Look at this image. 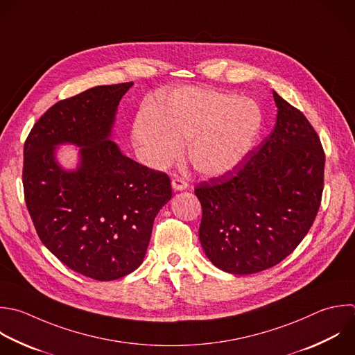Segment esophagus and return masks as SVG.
<instances>
[{
    "instance_id": "34e87169",
    "label": "esophagus",
    "mask_w": 355,
    "mask_h": 355,
    "mask_svg": "<svg viewBox=\"0 0 355 355\" xmlns=\"http://www.w3.org/2000/svg\"><path fill=\"white\" fill-rule=\"evenodd\" d=\"M172 187H173V190H176V191L186 190V189H187V182H184V180L180 179V178H173V179H172Z\"/></svg>"
}]
</instances>
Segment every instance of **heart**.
<instances>
[{
	"label": "heart",
	"instance_id": "obj_1",
	"mask_svg": "<svg viewBox=\"0 0 355 355\" xmlns=\"http://www.w3.org/2000/svg\"><path fill=\"white\" fill-rule=\"evenodd\" d=\"M263 129L259 104L239 94L202 87L172 92L157 118L140 114L132 139L146 161L164 168L183 151L202 175L220 176L237 168L254 150Z\"/></svg>",
	"mask_w": 355,
	"mask_h": 355
}]
</instances>
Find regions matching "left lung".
Returning a JSON list of instances; mask_svg holds the SVG:
<instances>
[{"instance_id": "8db88e82", "label": "left lung", "mask_w": 355, "mask_h": 355, "mask_svg": "<svg viewBox=\"0 0 355 355\" xmlns=\"http://www.w3.org/2000/svg\"><path fill=\"white\" fill-rule=\"evenodd\" d=\"M276 125L233 171L194 190L202 207L201 247L220 270L250 275L290 255L318 214L324 153L297 108L273 92Z\"/></svg>"}]
</instances>
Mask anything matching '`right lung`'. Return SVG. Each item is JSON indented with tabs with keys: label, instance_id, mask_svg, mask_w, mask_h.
I'll use <instances>...</instances> for the list:
<instances>
[{
	"label": "right lung",
	"instance_id": "1",
	"mask_svg": "<svg viewBox=\"0 0 355 355\" xmlns=\"http://www.w3.org/2000/svg\"><path fill=\"white\" fill-rule=\"evenodd\" d=\"M133 83L97 86L53 105L24 150L25 200L43 244L68 268L107 282L136 270L169 178L126 157L112 141L118 105ZM73 145L77 164L56 157Z\"/></svg>",
	"mask_w": 355,
	"mask_h": 355
}]
</instances>
